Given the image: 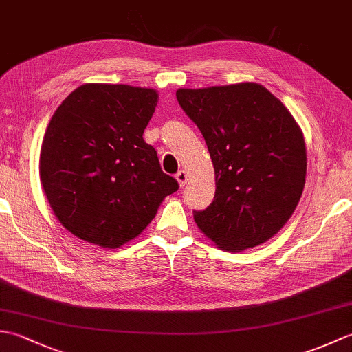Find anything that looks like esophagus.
I'll list each match as a JSON object with an SVG mask.
<instances>
[{"label":"esophagus","instance_id":"obj_1","mask_svg":"<svg viewBox=\"0 0 352 352\" xmlns=\"http://www.w3.org/2000/svg\"><path fill=\"white\" fill-rule=\"evenodd\" d=\"M175 178H177L178 184H180V188H183V186L188 183L189 175H188V172H186V170H178V174L175 175Z\"/></svg>","mask_w":352,"mask_h":352}]
</instances>
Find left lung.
Listing matches in <instances>:
<instances>
[{"label":"left lung","mask_w":352,"mask_h":352,"mask_svg":"<svg viewBox=\"0 0 352 352\" xmlns=\"http://www.w3.org/2000/svg\"><path fill=\"white\" fill-rule=\"evenodd\" d=\"M177 100L199 131L214 168L213 203L193 212L218 248L241 252L265 243L300 203L305 142L284 104L258 83L178 89Z\"/></svg>","instance_id":"8db88e82"}]
</instances>
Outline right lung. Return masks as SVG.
I'll list each match as a JSON object with an SVG mask.
<instances>
[{
    "mask_svg": "<svg viewBox=\"0 0 352 352\" xmlns=\"http://www.w3.org/2000/svg\"><path fill=\"white\" fill-rule=\"evenodd\" d=\"M157 101L155 89L86 83L52 115L41 148V183L58 222L81 241L119 248L178 190L142 138Z\"/></svg>",
    "mask_w": 352,
    "mask_h": 352,
    "instance_id": "1",
    "label": "right lung"
}]
</instances>
